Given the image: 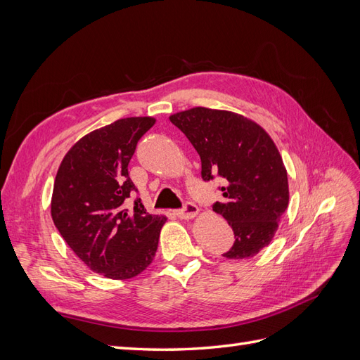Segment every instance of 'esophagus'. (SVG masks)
Here are the masks:
<instances>
[{"label": "esophagus", "mask_w": 360, "mask_h": 360, "mask_svg": "<svg viewBox=\"0 0 360 360\" xmlns=\"http://www.w3.org/2000/svg\"><path fill=\"white\" fill-rule=\"evenodd\" d=\"M198 205L193 204V202H186L183 205V209H179V210H174V214H176L177 217H180V219H192V217H195L198 214Z\"/></svg>", "instance_id": "obj_1"}]
</instances>
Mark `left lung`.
<instances>
[{
	"label": "left lung",
	"mask_w": 360,
	"mask_h": 360,
	"mask_svg": "<svg viewBox=\"0 0 360 360\" xmlns=\"http://www.w3.org/2000/svg\"><path fill=\"white\" fill-rule=\"evenodd\" d=\"M169 120L198 151L202 180H213V174L224 179V200L213 210L231 225L236 240L222 255H257L274 238L290 198L287 169L274 139L252 120L231 111L197 106Z\"/></svg>",
	"instance_id": "obj_1"
}]
</instances>
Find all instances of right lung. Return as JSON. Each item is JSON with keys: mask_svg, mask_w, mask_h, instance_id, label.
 <instances>
[{"mask_svg": "<svg viewBox=\"0 0 360 360\" xmlns=\"http://www.w3.org/2000/svg\"><path fill=\"white\" fill-rule=\"evenodd\" d=\"M153 117L120 118L82 136L60 163L51 214L64 240L86 267L110 279H130L155 258L167 217L150 214L127 165Z\"/></svg>", "mask_w": 360, "mask_h": 360, "instance_id": "obj_1", "label": "right lung"}]
</instances>
